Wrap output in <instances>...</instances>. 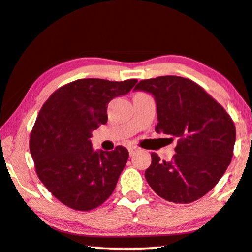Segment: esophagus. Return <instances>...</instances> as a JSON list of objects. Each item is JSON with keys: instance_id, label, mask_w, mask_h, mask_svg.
Listing matches in <instances>:
<instances>
[{"instance_id": "34e87169", "label": "esophagus", "mask_w": 252, "mask_h": 252, "mask_svg": "<svg viewBox=\"0 0 252 252\" xmlns=\"http://www.w3.org/2000/svg\"><path fill=\"white\" fill-rule=\"evenodd\" d=\"M128 150H129V154H130V156H133V154H135V153L137 152V151H138V147H136V146H129Z\"/></svg>"}]
</instances>
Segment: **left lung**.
<instances>
[{
    "instance_id": "8db88e82",
    "label": "left lung",
    "mask_w": 252,
    "mask_h": 252,
    "mask_svg": "<svg viewBox=\"0 0 252 252\" xmlns=\"http://www.w3.org/2000/svg\"><path fill=\"white\" fill-rule=\"evenodd\" d=\"M136 91L154 96L156 131L176 137V154L160 161L152 153L145 179L168 202L188 204L213 189L229 166L236 130L223 107L192 80L179 76L144 79Z\"/></svg>"
}]
</instances>
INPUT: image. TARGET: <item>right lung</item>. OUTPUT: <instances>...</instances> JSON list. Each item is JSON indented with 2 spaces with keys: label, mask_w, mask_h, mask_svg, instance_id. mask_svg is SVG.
Returning <instances> with one entry per match:
<instances>
[{
  "label": "right lung",
  "mask_w": 252,
  "mask_h": 252,
  "mask_svg": "<svg viewBox=\"0 0 252 252\" xmlns=\"http://www.w3.org/2000/svg\"><path fill=\"white\" fill-rule=\"evenodd\" d=\"M137 79H77L43 103L30 137L36 174L54 197L77 211L101 205L115 189L129 158L126 147L94 151L92 131L106 124L107 106Z\"/></svg>",
  "instance_id": "add662e5"
}]
</instances>
